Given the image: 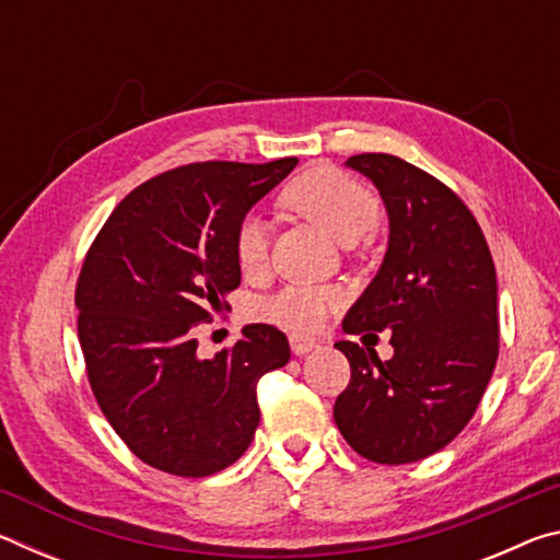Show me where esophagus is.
<instances>
[{
	"label": "esophagus",
	"instance_id": "1",
	"mask_svg": "<svg viewBox=\"0 0 560 560\" xmlns=\"http://www.w3.org/2000/svg\"><path fill=\"white\" fill-rule=\"evenodd\" d=\"M289 343H291V350L296 355H306V353H311V350H316L318 348V343L314 338H306V336H296L293 334L291 338H289Z\"/></svg>",
	"mask_w": 560,
	"mask_h": 560
}]
</instances>
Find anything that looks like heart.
I'll list each match as a JSON object with an SVG mask.
<instances>
[{
    "mask_svg": "<svg viewBox=\"0 0 560 560\" xmlns=\"http://www.w3.org/2000/svg\"><path fill=\"white\" fill-rule=\"evenodd\" d=\"M287 202L340 244H355L381 224V202L373 189L338 170L320 167L289 187ZM234 259L244 273H259L269 261V226L257 214H246L234 230ZM338 306L330 287L289 283L261 303V316L281 328L311 334Z\"/></svg>",
    "mask_w": 560,
    "mask_h": 560,
    "instance_id": "1",
    "label": "heart"
}]
</instances>
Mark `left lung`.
<instances>
[{
	"instance_id": "obj_1",
	"label": "left lung",
	"mask_w": 560,
	"mask_h": 560,
	"mask_svg": "<svg viewBox=\"0 0 560 560\" xmlns=\"http://www.w3.org/2000/svg\"><path fill=\"white\" fill-rule=\"evenodd\" d=\"M390 217L381 271L343 318L346 334L393 330V358L338 340L350 383L334 417L360 457L410 464L467 428L499 358L497 269L469 207L387 153L348 158Z\"/></svg>"
}]
</instances>
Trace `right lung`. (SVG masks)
<instances>
[{
	"mask_svg": "<svg viewBox=\"0 0 560 560\" xmlns=\"http://www.w3.org/2000/svg\"><path fill=\"white\" fill-rule=\"evenodd\" d=\"M296 163L167 170L122 197L83 259L75 308L91 390L150 467L210 477L254 440L257 383L289 363L287 336L252 324L232 348L202 360L195 334L242 281L236 224Z\"/></svg>",
	"mask_w": 560,
	"mask_h": 560,
	"instance_id": "obj_1",
	"label": "right lung"
}]
</instances>
